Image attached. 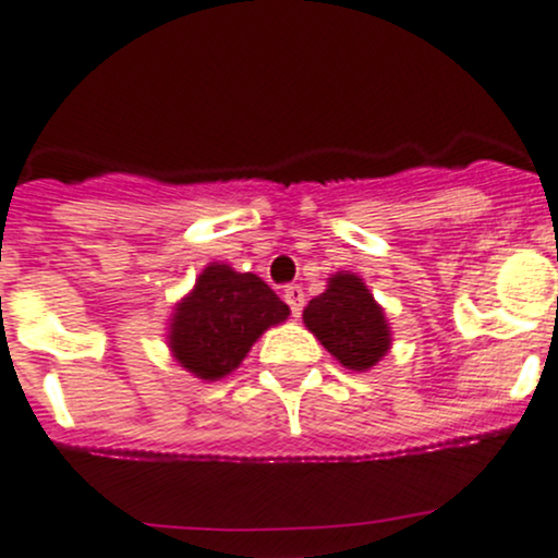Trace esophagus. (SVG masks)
<instances>
[{"instance_id":"obj_1","label":"esophagus","mask_w":558,"mask_h":558,"mask_svg":"<svg viewBox=\"0 0 558 558\" xmlns=\"http://www.w3.org/2000/svg\"><path fill=\"white\" fill-rule=\"evenodd\" d=\"M284 303L290 305V311H292V316H301V311H303V303H305V295H303V290L301 287H287L284 290Z\"/></svg>"}]
</instances>
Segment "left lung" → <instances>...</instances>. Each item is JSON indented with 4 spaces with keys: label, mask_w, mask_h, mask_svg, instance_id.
<instances>
[{
    "label": "left lung",
    "mask_w": 558,
    "mask_h": 558,
    "mask_svg": "<svg viewBox=\"0 0 558 558\" xmlns=\"http://www.w3.org/2000/svg\"><path fill=\"white\" fill-rule=\"evenodd\" d=\"M303 325L325 349L353 373L373 369L391 351V327L362 277L338 271L327 290L303 308Z\"/></svg>",
    "instance_id": "8db88e82"
}]
</instances>
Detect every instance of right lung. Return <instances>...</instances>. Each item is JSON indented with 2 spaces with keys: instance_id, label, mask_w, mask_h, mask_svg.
Masks as SVG:
<instances>
[{
  "instance_id": "1",
  "label": "right lung",
  "mask_w": 558,
  "mask_h": 558,
  "mask_svg": "<svg viewBox=\"0 0 558 558\" xmlns=\"http://www.w3.org/2000/svg\"><path fill=\"white\" fill-rule=\"evenodd\" d=\"M287 316V303L260 277L209 263L172 308L167 349L185 373L213 383L231 375L255 340Z\"/></svg>"
}]
</instances>
